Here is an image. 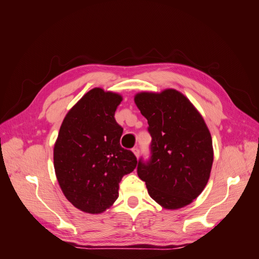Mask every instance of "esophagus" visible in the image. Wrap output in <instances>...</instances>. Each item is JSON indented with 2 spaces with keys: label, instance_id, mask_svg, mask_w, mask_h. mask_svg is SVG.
<instances>
[{
  "label": "esophagus",
  "instance_id": "34e87169",
  "mask_svg": "<svg viewBox=\"0 0 259 259\" xmlns=\"http://www.w3.org/2000/svg\"><path fill=\"white\" fill-rule=\"evenodd\" d=\"M133 153L135 154L136 158H138V156H139V149L137 147H135L134 149H133Z\"/></svg>",
  "mask_w": 259,
  "mask_h": 259
}]
</instances>
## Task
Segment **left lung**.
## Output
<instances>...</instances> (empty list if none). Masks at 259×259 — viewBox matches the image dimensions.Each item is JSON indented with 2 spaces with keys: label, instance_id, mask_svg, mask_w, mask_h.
I'll list each match as a JSON object with an SVG mask.
<instances>
[{
  "label": "left lung",
  "instance_id": "left-lung-1",
  "mask_svg": "<svg viewBox=\"0 0 259 259\" xmlns=\"http://www.w3.org/2000/svg\"><path fill=\"white\" fill-rule=\"evenodd\" d=\"M137 108L148 120L151 160L138 162L137 174L150 197L166 209H178L197 199L209 179L213 142L198 109L183 93L166 89L140 92Z\"/></svg>",
  "mask_w": 259,
  "mask_h": 259
}]
</instances>
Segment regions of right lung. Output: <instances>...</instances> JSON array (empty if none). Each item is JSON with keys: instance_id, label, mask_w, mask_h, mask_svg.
<instances>
[{"instance_id": "1", "label": "right lung", "mask_w": 259, "mask_h": 259, "mask_svg": "<svg viewBox=\"0 0 259 259\" xmlns=\"http://www.w3.org/2000/svg\"><path fill=\"white\" fill-rule=\"evenodd\" d=\"M121 94L95 88L66 114L54 146V167L62 193L84 213L100 214L119 197L124 175L137 166L120 145L123 128L114 113Z\"/></svg>"}]
</instances>
